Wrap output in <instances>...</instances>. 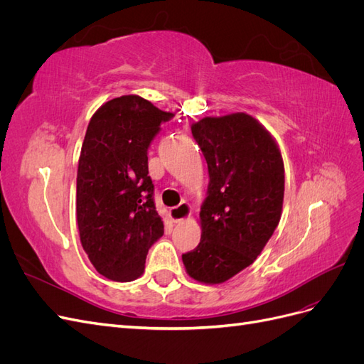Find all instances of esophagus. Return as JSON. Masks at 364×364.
I'll list each match as a JSON object with an SVG mask.
<instances>
[{"label":"esophagus","mask_w":364,"mask_h":364,"mask_svg":"<svg viewBox=\"0 0 364 364\" xmlns=\"http://www.w3.org/2000/svg\"><path fill=\"white\" fill-rule=\"evenodd\" d=\"M190 214H191V208H190V205L186 203V202H183V203H181V205L170 209V217H171V220H173L174 223L183 222L185 218L190 217Z\"/></svg>","instance_id":"obj_1"}]
</instances>
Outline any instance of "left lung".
Wrapping results in <instances>:
<instances>
[{"label":"left lung","mask_w":364,"mask_h":364,"mask_svg":"<svg viewBox=\"0 0 364 364\" xmlns=\"http://www.w3.org/2000/svg\"><path fill=\"white\" fill-rule=\"evenodd\" d=\"M208 164L202 238L182 255L199 282L222 284L257 259L277 229L284 202V162L277 142L243 112L205 117L191 127Z\"/></svg>","instance_id":"8db88e82"}]
</instances>
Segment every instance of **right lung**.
Segmentation results:
<instances>
[{
    "label": "right lung",
    "mask_w": 364,
    "mask_h": 364,
    "mask_svg": "<svg viewBox=\"0 0 364 364\" xmlns=\"http://www.w3.org/2000/svg\"><path fill=\"white\" fill-rule=\"evenodd\" d=\"M173 117L139 95H123L87 124L77 170V225L87 258L111 281L139 278L149 249L164 235L147 150Z\"/></svg>",
    "instance_id": "obj_1"
}]
</instances>
